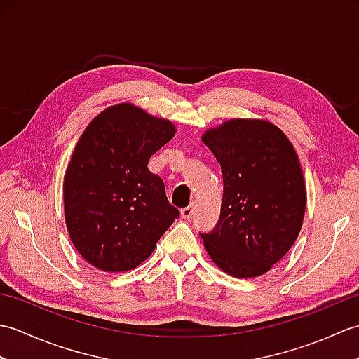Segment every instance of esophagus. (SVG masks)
I'll return each instance as SVG.
<instances>
[{"label": "esophagus", "mask_w": 359, "mask_h": 359, "mask_svg": "<svg viewBox=\"0 0 359 359\" xmlns=\"http://www.w3.org/2000/svg\"><path fill=\"white\" fill-rule=\"evenodd\" d=\"M193 212H194V205H188V207L180 210V216L184 219H189L193 216Z\"/></svg>", "instance_id": "1"}]
</instances>
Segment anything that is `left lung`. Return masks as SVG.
<instances>
[{"instance_id": "1", "label": "left lung", "mask_w": 359, "mask_h": 359, "mask_svg": "<svg viewBox=\"0 0 359 359\" xmlns=\"http://www.w3.org/2000/svg\"><path fill=\"white\" fill-rule=\"evenodd\" d=\"M222 170L220 216L201 233L212 262L234 278L266 273L292 248L306 212L299 158L278 126L230 120L202 137Z\"/></svg>"}]
</instances>
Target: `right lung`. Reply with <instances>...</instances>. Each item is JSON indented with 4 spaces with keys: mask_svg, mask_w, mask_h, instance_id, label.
I'll use <instances>...</instances> for the list:
<instances>
[{
    "mask_svg": "<svg viewBox=\"0 0 359 359\" xmlns=\"http://www.w3.org/2000/svg\"><path fill=\"white\" fill-rule=\"evenodd\" d=\"M174 134L171 121L128 103L98 114L81 134L63 199L71 241L90 265L111 273L135 269L179 219L163 180L148 170Z\"/></svg>",
    "mask_w": 359,
    "mask_h": 359,
    "instance_id": "obj_1",
    "label": "right lung"
}]
</instances>
